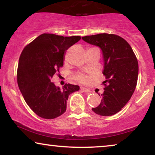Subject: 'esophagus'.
Returning <instances> with one entry per match:
<instances>
[{
    "instance_id": "esophagus-1",
    "label": "esophagus",
    "mask_w": 155,
    "mask_h": 155,
    "mask_svg": "<svg viewBox=\"0 0 155 155\" xmlns=\"http://www.w3.org/2000/svg\"><path fill=\"white\" fill-rule=\"evenodd\" d=\"M81 90L83 92H86V93H90L91 92V91H90V89L86 88V87H81Z\"/></svg>"
}]
</instances>
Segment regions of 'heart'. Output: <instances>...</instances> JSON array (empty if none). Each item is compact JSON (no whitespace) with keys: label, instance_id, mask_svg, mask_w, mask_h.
<instances>
[{"label":"heart","instance_id":"heart-1","mask_svg":"<svg viewBox=\"0 0 155 155\" xmlns=\"http://www.w3.org/2000/svg\"><path fill=\"white\" fill-rule=\"evenodd\" d=\"M75 79L80 82H84L87 80V78L84 75H83V74H78V75L75 76Z\"/></svg>","mask_w":155,"mask_h":155}]
</instances>
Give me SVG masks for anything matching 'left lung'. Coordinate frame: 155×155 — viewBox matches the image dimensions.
I'll list each match as a JSON object with an SVG mask.
<instances>
[{
    "instance_id": "1",
    "label": "left lung",
    "mask_w": 155,
    "mask_h": 155,
    "mask_svg": "<svg viewBox=\"0 0 155 155\" xmlns=\"http://www.w3.org/2000/svg\"><path fill=\"white\" fill-rule=\"evenodd\" d=\"M82 39L100 48L103 55L104 91L101 94L102 99L99 105L92 110L100 116L114 115L128 103L136 87L138 77L136 56L128 42L118 35L104 33Z\"/></svg>"
}]
</instances>
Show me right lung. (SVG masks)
Instances as JSON below:
<instances>
[{
  "mask_svg": "<svg viewBox=\"0 0 155 155\" xmlns=\"http://www.w3.org/2000/svg\"><path fill=\"white\" fill-rule=\"evenodd\" d=\"M80 39L42 34L23 49L17 73L18 87L27 105L40 117L53 119L62 115L69 95L80 90L71 84L60 89L51 78L63 65L65 51Z\"/></svg>",
  "mask_w": 155,
  "mask_h": 155,
  "instance_id": "1",
  "label": "right lung"
}]
</instances>
